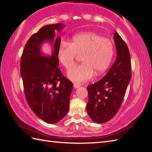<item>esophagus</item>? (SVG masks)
<instances>
[{"instance_id":"34e87169","label":"esophagus","mask_w":152,"mask_h":152,"mask_svg":"<svg viewBox=\"0 0 152 152\" xmlns=\"http://www.w3.org/2000/svg\"><path fill=\"white\" fill-rule=\"evenodd\" d=\"M73 86H74V88H75V89H78V88H79L80 86V85H79V84H77V83H74V85H73Z\"/></svg>"}]
</instances>
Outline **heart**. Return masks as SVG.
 Wrapping results in <instances>:
<instances>
[{
  "label": "heart",
  "instance_id": "1",
  "mask_svg": "<svg viewBox=\"0 0 152 152\" xmlns=\"http://www.w3.org/2000/svg\"><path fill=\"white\" fill-rule=\"evenodd\" d=\"M78 55L82 63L67 73L72 81L83 82L102 74L110 65L114 55V45L108 38L94 32L75 34L70 42H62L58 47L57 57L66 69L73 66Z\"/></svg>",
  "mask_w": 152,
  "mask_h": 152
}]
</instances>
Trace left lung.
Returning a JSON list of instances; mask_svg holds the SVG:
<instances>
[{"mask_svg":"<svg viewBox=\"0 0 152 152\" xmlns=\"http://www.w3.org/2000/svg\"><path fill=\"white\" fill-rule=\"evenodd\" d=\"M114 37L117 51L114 63L104 78L87 88L89 95L87 112L96 124L107 122L116 114L131 78L129 50L117 32Z\"/></svg>","mask_w":152,"mask_h":152,"instance_id":"obj_1","label":"left lung"}]
</instances>
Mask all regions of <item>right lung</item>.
I'll use <instances>...</instances> for the list:
<instances>
[{"mask_svg": "<svg viewBox=\"0 0 152 152\" xmlns=\"http://www.w3.org/2000/svg\"><path fill=\"white\" fill-rule=\"evenodd\" d=\"M63 27L62 23L42 27L28 39L21 58L20 73L28 104L38 118L48 124H56L67 114L73 86L58 68L61 38L55 40L51 56H44L40 48L46 41L53 44L55 31Z\"/></svg>", "mask_w": 152, "mask_h": 152, "instance_id": "1", "label": "right lung"}]
</instances>
